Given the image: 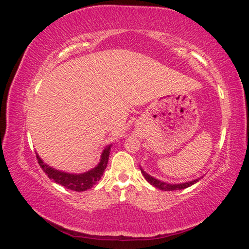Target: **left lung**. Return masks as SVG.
Wrapping results in <instances>:
<instances>
[{"label": "left lung", "mask_w": 249, "mask_h": 249, "mask_svg": "<svg viewBox=\"0 0 249 249\" xmlns=\"http://www.w3.org/2000/svg\"><path fill=\"white\" fill-rule=\"evenodd\" d=\"M140 170H141V173L143 174L144 178L146 179L147 182H149L151 185H153V186L160 189V190H166V192H171V190H179V189H184V188H187L189 186H192V185L196 184L197 182L200 181V178H196V179H193V181H189V182H185V183H178V184H170V183H166V182H162L160 181V179H158L154 177L150 176V174H147L143 169H142L140 167Z\"/></svg>", "instance_id": "8db88e82"}]
</instances>
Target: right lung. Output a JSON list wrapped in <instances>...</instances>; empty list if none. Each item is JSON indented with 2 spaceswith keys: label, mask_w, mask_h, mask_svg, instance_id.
Instances as JSON below:
<instances>
[{
  "label": "right lung",
  "mask_w": 249,
  "mask_h": 249,
  "mask_svg": "<svg viewBox=\"0 0 249 249\" xmlns=\"http://www.w3.org/2000/svg\"><path fill=\"white\" fill-rule=\"evenodd\" d=\"M111 146H112V144H109L105 147L102 153V156H100L98 165L84 173H68L65 171L57 170V169L52 168L49 165H47L46 162H44V160H41L37 153L36 157L40 168L43 169L44 172L48 176L49 178L53 179L55 183L71 190L86 192V190L92 188L99 181L100 178L103 177L105 169L108 163Z\"/></svg>",
  "instance_id": "obj_1"
}]
</instances>
